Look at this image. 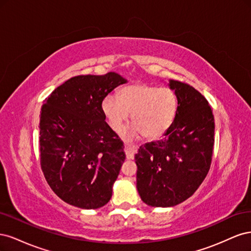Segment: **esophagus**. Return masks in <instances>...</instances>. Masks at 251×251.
Listing matches in <instances>:
<instances>
[{
	"label": "esophagus",
	"instance_id": "1",
	"mask_svg": "<svg viewBox=\"0 0 251 251\" xmlns=\"http://www.w3.org/2000/svg\"><path fill=\"white\" fill-rule=\"evenodd\" d=\"M136 151H137V148L136 147L130 146V144H126V143L125 144V151H126V159H133Z\"/></svg>",
	"mask_w": 251,
	"mask_h": 251
}]
</instances>
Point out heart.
<instances>
[{"mask_svg":"<svg viewBox=\"0 0 251 251\" xmlns=\"http://www.w3.org/2000/svg\"><path fill=\"white\" fill-rule=\"evenodd\" d=\"M101 111L114 131L119 132L131 113L133 125L124 133L126 140L144 136L155 140L168 132L178 112L177 96L169 88L133 83L121 89L118 96L109 94L101 101Z\"/></svg>","mask_w":251,"mask_h":251,"instance_id":"heart-1","label":"heart"}]
</instances>
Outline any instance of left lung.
<instances>
[{
  "label": "left lung",
  "instance_id": "obj_1",
  "mask_svg": "<svg viewBox=\"0 0 251 251\" xmlns=\"http://www.w3.org/2000/svg\"><path fill=\"white\" fill-rule=\"evenodd\" d=\"M169 87L178 112L163 137L141 146L135 155L137 191L153 207L180 204L198 189L211 163L215 119L208 101L195 88L178 80Z\"/></svg>",
  "mask_w": 251,
  "mask_h": 251
}]
</instances>
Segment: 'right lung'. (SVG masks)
<instances>
[{
	"instance_id": "add662e5",
	"label": "right lung",
	"mask_w": 251,
	"mask_h": 251,
	"mask_svg": "<svg viewBox=\"0 0 251 251\" xmlns=\"http://www.w3.org/2000/svg\"><path fill=\"white\" fill-rule=\"evenodd\" d=\"M126 82L115 72L79 75L57 87L41 110V166L49 186L66 203L96 209L112 197L126 154L105 123L103 98Z\"/></svg>"
}]
</instances>
